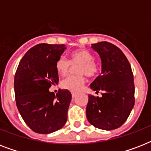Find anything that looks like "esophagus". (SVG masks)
<instances>
[{
    "label": "esophagus",
    "instance_id": "1",
    "mask_svg": "<svg viewBox=\"0 0 151 151\" xmlns=\"http://www.w3.org/2000/svg\"><path fill=\"white\" fill-rule=\"evenodd\" d=\"M76 93H74V92H72V97H73V98H74V97L76 96Z\"/></svg>",
    "mask_w": 151,
    "mask_h": 151
}]
</instances>
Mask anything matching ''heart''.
Here are the masks:
<instances>
[{"label":"heart","instance_id":"b5f03b06","mask_svg":"<svg viewBox=\"0 0 151 151\" xmlns=\"http://www.w3.org/2000/svg\"><path fill=\"white\" fill-rule=\"evenodd\" d=\"M94 55L85 49H80L73 52L70 54L71 63H80L78 66V73H85V75L92 77L97 72V65L94 62ZM70 63L63 56L59 57L55 63V69L59 75L64 76L68 73ZM85 83V78L82 74L70 75L65 78L61 83L62 87L71 92L80 91Z\"/></svg>","mask_w":151,"mask_h":151}]
</instances>
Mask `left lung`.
<instances>
[{"mask_svg": "<svg viewBox=\"0 0 151 151\" xmlns=\"http://www.w3.org/2000/svg\"><path fill=\"white\" fill-rule=\"evenodd\" d=\"M91 48L99 54L101 75L90 85L102 97L88 95L86 117L90 124L103 130H113L124 124L135 104L133 74L122 51L113 44L101 41Z\"/></svg>", "mask_w": 151, "mask_h": 151, "instance_id": "1", "label": "left lung"}]
</instances>
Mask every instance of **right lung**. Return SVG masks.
I'll use <instances>...</instances> for the list:
<instances>
[{"mask_svg": "<svg viewBox=\"0 0 151 151\" xmlns=\"http://www.w3.org/2000/svg\"><path fill=\"white\" fill-rule=\"evenodd\" d=\"M66 48L65 45H37L22 57L15 75L16 106L22 119L34 132L49 134L63 127L71 93L59 89L49 91L58 84L55 63Z\"/></svg>", "mask_w": 151, "mask_h": 151, "instance_id": "1", "label": "right lung"}]
</instances>
